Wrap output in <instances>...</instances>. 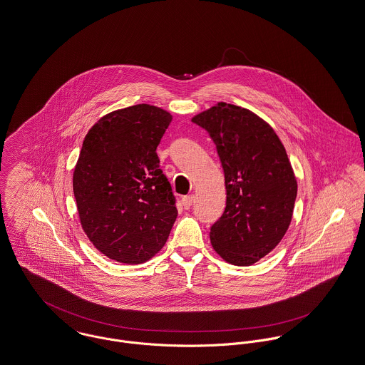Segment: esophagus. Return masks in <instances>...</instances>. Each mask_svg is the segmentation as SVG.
<instances>
[{
	"mask_svg": "<svg viewBox=\"0 0 365 365\" xmlns=\"http://www.w3.org/2000/svg\"><path fill=\"white\" fill-rule=\"evenodd\" d=\"M193 202H195V196H193V195L182 197V204H183L185 208H190Z\"/></svg>",
	"mask_w": 365,
	"mask_h": 365,
	"instance_id": "34e87169",
	"label": "esophagus"
}]
</instances>
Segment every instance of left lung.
<instances>
[{"label":"left lung","instance_id":"obj_1","mask_svg":"<svg viewBox=\"0 0 365 365\" xmlns=\"http://www.w3.org/2000/svg\"><path fill=\"white\" fill-rule=\"evenodd\" d=\"M217 147L226 207L211 226L214 250L246 267L272 252L293 215L297 182L274 129L252 111L220 103L192 119Z\"/></svg>","mask_w":365,"mask_h":365}]
</instances>
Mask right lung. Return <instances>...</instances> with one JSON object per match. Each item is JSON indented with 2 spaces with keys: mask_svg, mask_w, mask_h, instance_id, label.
<instances>
[{
  "mask_svg": "<svg viewBox=\"0 0 365 365\" xmlns=\"http://www.w3.org/2000/svg\"><path fill=\"white\" fill-rule=\"evenodd\" d=\"M170 113L138 104L103 116L86 135L73 195L87 237L123 264L160 252L176 221V198L160 169L157 147Z\"/></svg>",
  "mask_w": 365,
  "mask_h": 365,
  "instance_id": "1",
  "label": "right lung"
}]
</instances>
